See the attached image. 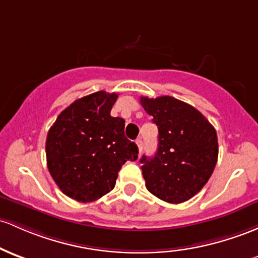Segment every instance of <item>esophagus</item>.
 Listing matches in <instances>:
<instances>
[{
	"instance_id": "obj_1",
	"label": "esophagus",
	"mask_w": 258,
	"mask_h": 258,
	"mask_svg": "<svg viewBox=\"0 0 258 258\" xmlns=\"http://www.w3.org/2000/svg\"><path fill=\"white\" fill-rule=\"evenodd\" d=\"M136 143H137V147H138V149H140V152L142 151V148H143V141L141 140V138H138V140L136 141Z\"/></svg>"
}]
</instances>
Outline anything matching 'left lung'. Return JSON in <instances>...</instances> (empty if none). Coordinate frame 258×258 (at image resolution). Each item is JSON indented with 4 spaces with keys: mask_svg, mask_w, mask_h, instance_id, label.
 Listing matches in <instances>:
<instances>
[{
    "mask_svg": "<svg viewBox=\"0 0 258 258\" xmlns=\"http://www.w3.org/2000/svg\"><path fill=\"white\" fill-rule=\"evenodd\" d=\"M141 104L158 126L154 157L143 155L146 187L169 203H182L202 189L218 160L216 128L197 109L172 97L149 99Z\"/></svg>",
    "mask_w": 258,
    "mask_h": 258,
    "instance_id": "obj_1",
    "label": "left lung"
}]
</instances>
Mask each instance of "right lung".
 Here are the masks:
<instances>
[{
    "label": "right lung",
    "instance_id": "obj_1",
    "mask_svg": "<svg viewBox=\"0 0 258 258\" xmlns=\"http://www.w3.org/2000/svg\"><path fill=\"white\" fill-rule=\"evenodd\" d=\"M117 94L104 90L73 101L46 137L47 168L56 185L78 202H92L115 187L121 166L138 158L124 137V120L110 115Z\"/></svg>",
    "mask_w": 258,
    "mask_h": 258
}]
</instances>
